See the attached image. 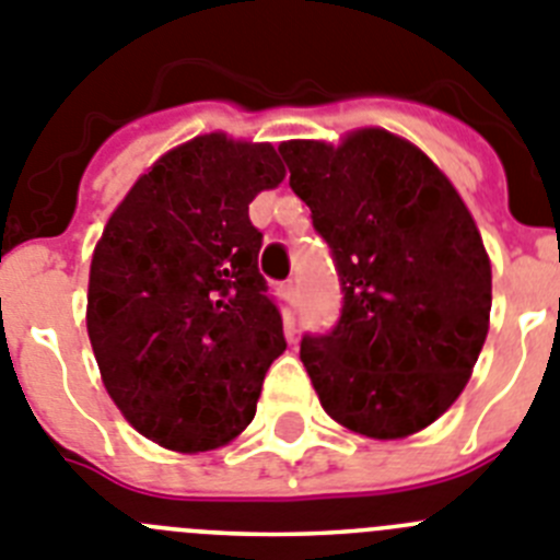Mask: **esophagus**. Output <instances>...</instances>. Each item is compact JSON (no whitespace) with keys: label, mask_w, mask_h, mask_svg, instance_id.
<instances>
[{"label":"esophagus","mask_w":560,"mask_h":560,"mask_svg":"<svg viewBox=\"0 0 560 560\" xmlns=\"http://www.w3.org/2000/svg\"><path fill=\"white\" fill-rule=\"evenodd\" d=\"M281 290H284V299L290 301V304H295V301H299V281L295 279H287Z\"/></svg>","instance_id":"1"}]
</instances>
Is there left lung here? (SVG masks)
I'll use <instances>...</instances> for the list:
<instances>
[{"instance_id":"1","label":"left lung","mask_w":560,"mask_h":560,"mask_svg":"<svg viewBox=\"0 0 560 560\" xmlns=\"http://www.w3.org/2000/svg\"><path fill=\"white\" fill-rule=\"evenodd\" d=\"M279 154L343 293L338 324L301 338L320 406L377 440L422 431L488 338L490 261L474 217L417 145L383 129L340 145L290 140Z\"/></svg>"}]
</instances>
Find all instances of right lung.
Returning a JSON list of instances; mask_svg holds the SVG:
<instances>
[{"label": "right lung", "instance_id": "obj_1", "mask_svg": "<svg viewBox=\"0 0 560 560\" xmlns=\"http://www.w3.org/2000/svg\"><path fill=\"white\" fill-rule=\"evenodd\" d=\"M284 179L270 143L202 135L135 183L90 267L101 377L145 440L197 454L245 431L287 349L247 206Z\"/></svg>", "mask_w": 560, "mask_h": 560}]
</instances>
